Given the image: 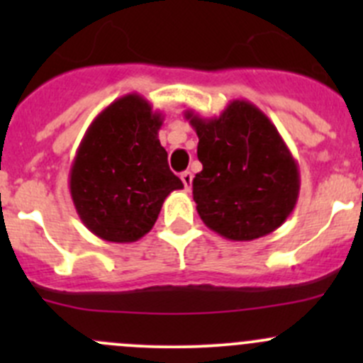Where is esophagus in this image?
<instances>
[{
	"label": "esophagus",
	"instance_id": "34e87169",
	"mask_svg": "<svg viewBox=\"0 0 363 363\" xmlns=\"http://www.w3.org/2000/svg\"><path fill=\"white\" fill-rule=\"evenodd\" d=\"M181 179H182V182H184V188L189 191V189H191V184H193V174L189 170L182 172Z\"/></svg>",
	"mask_w": 363,
	"mask_h": 363
}]
</instances>
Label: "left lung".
Returning <instances> with one entry per match:
<instances>
[{
    "label": "left lung",
    "instance_id": "8db88e82",
    "mask_svg": "<svg viewBox=\"0 0 363 363\" xmlns=\"http://www.w3.org/2000/svg\"><path fill=\"white\" fill-rule=\"evenodd\" d=\"M184 116L199 135L203 168L193 179V200L205 225L235 242L279 228L298 200L300 174L272 121L246 100L211 119Z\"/></svg>",
    "mask_w": 363,
    "mask_h": 363
}]
</instances>
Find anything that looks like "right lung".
I'll return each instance as SVG.
<instances>
[{
    "mask_svg": "<svg viewBox=\"0 0 363 363\" xmlns=\"http://www.w3.org/2000/svg\"><path fill=\"white\" fill-rule=\"evenodd\" d=\"M161 124V113L133 93L112 101L87 128L69 170V193L79 218L100 239H142L164 199L184 188L168 168Z\"/></svg>",
    "mask_w": 363,
    "mask_h": 363,
    "instance_id": "right-lung-1",
    "label": "right lung"
}]
</instances>
